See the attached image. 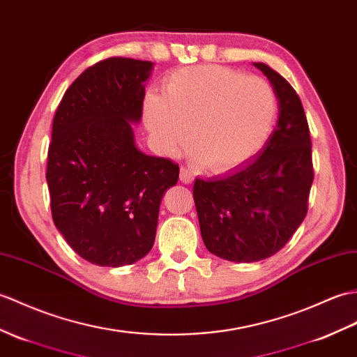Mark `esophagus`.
Instances as JSON below:
<instances>
[{
    "label": "esophagus",
    "instance_id": "34e87169",
    "mask_svg": "<svg viewBox=\"0 0 357 357\" xmlns=\"http://www.w3.org/2000/svg\"><path fill=\"white\" fill-rule=\"evenodd\" d=\"M179 179L181 182H184V184H192L193 182V172L187 169V167H181V173H179Z\"/></svg>",
    "mask_w": 357,
    "mask_h": 357
}]
</instances>
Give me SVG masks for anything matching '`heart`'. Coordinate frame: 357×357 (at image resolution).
<instances>
[{
    "label": "heart",
    "mask_w": 357,
    "mask_h": 357,
    "mask_svg": "<svg viewBox=\"0 0 357 357\" xmlns=\"http://www.w3.org/2000/svg\"><path fill=\"white\" fill-rule=\"evenodd\" d=\"M278 106L266 79L220 65H196L172 73L164 97H146L144 123L162 152H179L192 137L197 158L213 172H227L268 143Z\"/></svg>",
    "instance_id": "1"
}]
</instances>
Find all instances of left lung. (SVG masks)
Instances as JSON below:
<instances>
[{"instance_id": "1", "label": "left lung", "mask_w": 357, "mask_h": 357, "mask_svg": "<svg viewBox=\"0 0 357 357\" xmlns=\"http://www.w3.org/2000/svg\"><path fill=\"white\" fill-rule=\"evenodd\" d=\"M275 88L278 121L268 143L228 176L196 178L193 197L211 254L252 263L277 254L307 214L313 182L312 141L300 97L266 63H254Z\"/></svg>"}]
</instances>
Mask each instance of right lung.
<instances>
[{
  "label": "right lung",
  "instance_id": "1",
  "mask_svg": "<svg viewBox=\"0 0 357 357\" xmlns=\"http://www.w3.org/2000/svg\"><path fill=\"white\" fill-rule=\"evenodd\" d=\"M152 62L109 57L65 91L53 120L47 184L56 228L98 266L132 264L152 250L164 193L179 165L143 153L132 123L143 115Z\"/></svg>",
  "mask_w": 357,
  "mask_h": 357
}]
</instances>
